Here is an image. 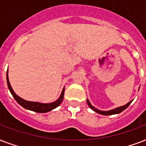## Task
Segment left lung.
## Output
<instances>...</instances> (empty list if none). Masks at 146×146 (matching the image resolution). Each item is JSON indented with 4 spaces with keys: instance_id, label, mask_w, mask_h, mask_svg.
Returning a JSON list of instances; mask_svg holds the SVG:
<instances>
[{
    "instance_id": "left-lung-1",
    "label": "left lung",
    "mask_w": 146,
    "mask_h": 146,
    "mask_svg": "<svg viewBox=\"0 0 146 146\" xmlns=\"http://www.w3.org/2000/svg\"><path fill=\"white\" fill-rule=\"evenodd\" d=\"M132 101H130L129 102H128L127 104H125L123 106L119 107V108H114L113 110H111V111H99V110H98L97 108H94L91 104H90V102L88 99H87V104L89 106V108L92 109V110H93L94 111H96V113H98L100 114H102V115H112V114H117V113H120V112H122L123 110L128 108L129 104H131Z\"/></svg>"
}]
</instances>
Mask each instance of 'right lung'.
Returning <instances> with one entry per match:
<instances>
[{
    "label": "right lung",
    "instance_id": "obj_1",
    "mask_svg": "<svg viewBox=\"0 0 146 146\" xmlns=\"http://www.w3.org/2000/svg\"><path fill=\"white\" fill-rule=\"evenodd\" d=\"M7 82L8 89L10 90V93L12 94L13 97L14 98L15 100L19 103L22 107H23L24 108L27 109V110H30V111H35V112H38V113H46L50 111L53 109L56 108L57 107H58L60 104V103L63 101L64 95V88L62 90V92L60 94V96L59 98L55 101V102H52V103H48V104H44V103H40V102H29L26 100L23 99L22 98L16 95L13 90L12 87L10 86V83L9 82V79H8V70L7 72Z\"/></svg>",
    "mask_w": 146,
    "mask_h": 146
}]
</instances>
